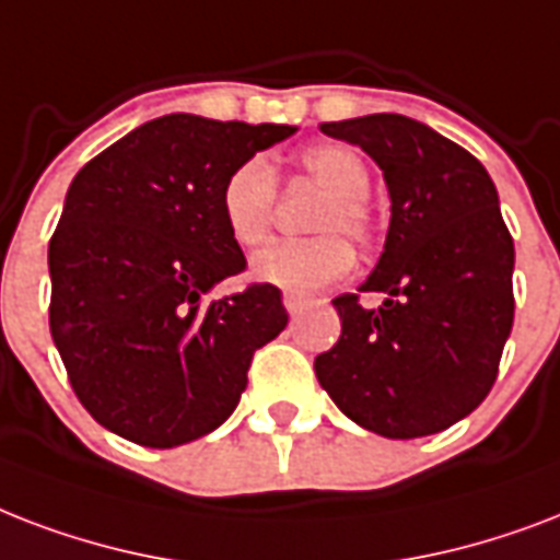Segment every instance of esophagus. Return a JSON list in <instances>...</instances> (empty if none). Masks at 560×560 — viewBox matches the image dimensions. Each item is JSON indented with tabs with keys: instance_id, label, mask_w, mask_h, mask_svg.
Instances as JSON below:
<instances>
[{
	"instance_id": "34e87169",
	"label": "esophagus",
	"mask_w": 560,
	"mask_h": 560,
	"mask_svg": "<svg viewBox=\"0 0 560 560\" xmlns=\"http://www.w3.org/2000/svg\"><path fill=\"white\" fill-rule=\"evenodd\" d=\"M283 306L289 315H298V312L306 306V301H303V298H294V294H283Z\"/></svg>"
}]
</instances>
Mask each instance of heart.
Returning a JSON list of instances; mask_svg holds the SVG:
<instances>
[{"mask_svg":"<svg viewBox=\"0 0 560 560\" xmlns=\"http://www.w3.org/2000/svg\"><path fill=\"white\" fill-rule=\"evenodd\" d=\"M306 177L327 189L312 228L327 231L310 240H275L250 259V277L283 292L312 294L339 283L353 268V248L341 233L365 242L374 231V212L365 192L371 186L368 163L341 142H320L298 158ZM277 201V175L266 158H250L233 168L221 186V219L236 245H257L268 233Z\"/></svg>","mask_w":560,"mask_h":560,"instance_id":"1","label":"heart"}]
</instances>
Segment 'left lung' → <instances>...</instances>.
<instances>
[{
  "instance_id": "8db88e82",
  "label": "left lung",
  "mask_w": 560,
  "mask_h": 560,
  "mask_svg": "<svg viewBox=\"0 0 560 560\" xmlns=\"http://www.w3.org/2000/svg\"><path fill=\"white\" fill-rule=\"evenodd\" d=\"M332 140L374 160L392 198L380 262L359 292L339 294L341 336L315 359L332 402L368 432L423 438L488 397L514 324V242L479 160L400 114L324 122Z\"/></svg>"
}]
</instances>
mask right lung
<instances>
[{
	"label": "right lung",
	"instance_id": "right-lung-1",
	"mask_svg": "<svg viewBox=\"0 0 560 560\" xmlns=\"http://www.w3.org/2000/svg\"><path fill=\"white\" fill-rule=\"evenodd\" d=\"M294 131L168 114L72 177L49 242V327L72 392L104 429L168 450L240 406L254 350L289 315L268 283L207 301L245 268L221 186Z\"/></svg>",
	"mask_w": 560,
	"mask_h": 560
}]
</instances>
